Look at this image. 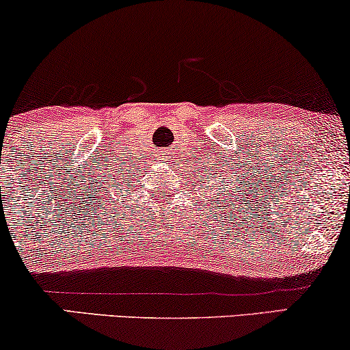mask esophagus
Returning <instances> with one entry per match:
<instances>
[{"instance_id":"esophagus-1","label":"esophagus","mask_w":350,"mask_h":350,"mask_svg":"<svg viewBox=\"0 0 350 350\" xmlns=\"http://www.w3.org/2000/svg\"><path fill=\"white\" fill-rule=\"evenodd\" d=\"M162 157H165V152H164V156H162Z\"/></svg>"}]
</instances>
